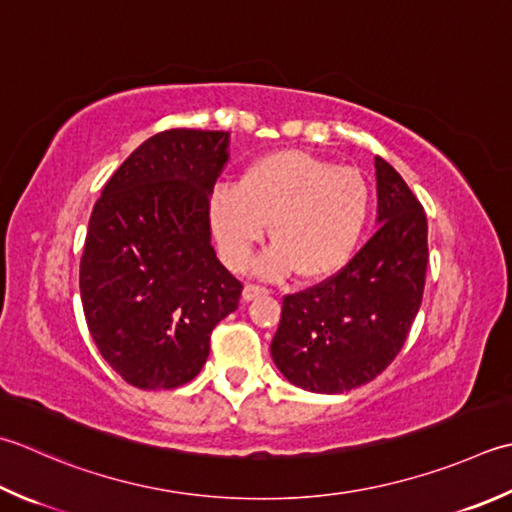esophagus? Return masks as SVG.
<instances>
[{
	"label": "esophagus",
	"instance_id": "obj_1",
	"mask_svg": "<svg viewBox=\"0 0 512 512\" xmlns=\"http://www.w3.org/2000/svg\"><path fill=\"white\" fill-rule=\"evenodd\" d=\"M262 295H268V288L266 286H259V284H246L244 286V299L250 302V299H257Z\"/></svg>",
	"mask_w": 512,
	"mask_h": 512
}]
</instances>
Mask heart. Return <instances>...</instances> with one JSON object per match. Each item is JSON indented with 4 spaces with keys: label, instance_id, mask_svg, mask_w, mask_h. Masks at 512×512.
I'll return each instance as SVG.
<instances>
[{
    "label": "heart",
    "instance_id": "heart-1",
    "mask_svg": "<svg viewBox=\"0 0 512 512\" xmlns=\"http://www.w3.org/2000/svg\"><path fill=\"white\" fill-rule=\"evenodd\" d=\"M370 204L373 190L357 168L304 150H279L250 162L237 186H217L208 213L228 268L250 264L270 224L275 246L259 259V273L282 277L295 270L315 282L335 275L355 255Z\"/></svg>",
    "mask_w": 512,
    "mask_h": 512
}]
</instances>
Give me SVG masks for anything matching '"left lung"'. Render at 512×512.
Masks as SVG:
<instances>
[{"instance_id": "left-lung-1", "label": "left lung", "mask_w": 512, "mask_h": 512, "mask_svg": "<svg viewBox=\"0 0 512 512\" xmlns=\"http://www.w3.org/2000/svg\"><path fill=\"white\" fill-rule=\"evenodd\" d=\"M377 233L324 282L286 295L270 344L275 366L310 393H348L384 373L422 306L428 266L424 206L375 157Z\"/></svg>"}]
</instances>
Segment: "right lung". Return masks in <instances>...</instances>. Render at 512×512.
<instances>
[{
	"mask_svg": "<svg viewBox=\"0 0 512 512\" xmlns=\"http://www.w3.org/2000/svg\"><path fill=\"white\" fill-rule=\"evenodd\" d=\"M228 159L224 130L170 128L139 146L90 213L79 293L90 337L142 390L190 382L242 282L210 246L208 195Z\"/></svg>",
	"mask_w": 512,
	"mask_h": 512,
	"instance_id": "add662e5",
	"label": "right lung"
}]
</instances>
